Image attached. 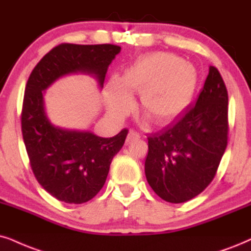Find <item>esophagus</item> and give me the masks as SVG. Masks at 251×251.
<instances>
[{
	"label": "esophagus",
	"instance_id": "esophagus-1",
	"mask_svg": "<svg viewBox=\"0 0 251 251\" xmlns=\"http://www.w3.org/2000/svg\"><path fill=\"white\" fill-rule=\"evenodd\" d=\"M138 139H140V133L134 131V129H129L127 138H126V142L127 144H132V142L138 140Z\"/></svg>",
	"mask_w": 251,
	"mask_h": 251
}]
</instances>
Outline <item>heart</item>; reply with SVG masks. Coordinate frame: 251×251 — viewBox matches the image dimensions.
<instances>
[{
  "label": "heart",
  "mask_w": 251,
  "mask_h": 251,
  "mask_svg": "<svg viewBox=\"0 0 251 251\" xmlns=\"http://www.w3.org/2000/svg\"><path fill=\"white\" fill-rule=\"evenodd\" d=\"M198 74L190 62L171 53H154L132 65L122 81L109 83L110 105L117 113L131 106L128 94H141V111L157 124L175 119L191 104Z\"/></svg>",
  "instance_id": "obj_1"
}]
</instances>
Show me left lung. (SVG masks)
<instances>
[{
    "instance_id": "left-lung-1",
    "label": "left lung",
    "mask_w": 251,
    "mask_h": 251,
    "mask_svg": "<svg viewBox=\"0 0 251 251\" xmlns=\"http://www.w3.org/2000/svg\"><path fill=\"white\" fill-rule=\"evenodd\" d=\"M147 139L146 178L160 198L179 204L204 191L228 139V94L218 69L210 67L195 105Z\"/></svg>"
}]
</instances>
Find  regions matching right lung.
<instances>
[{"instance_id":"1","label":"right lung","mask_w":251,"mask_h":251,"mask_svg":"<svg viewBox=\"0 0 251 251\" xmlns=\"http://www.w3.org/2000/svg\"><path fill=\"white\" fill-rule=\"evenodd\" d=\"M120 50L111 44H61L37 63L27 80L21 118L25 148L38 183L60 201L82 204L100 191L128 129L100 138L54 126L45 113L44 90L72 73L94 76L103 88L107 67Z\"/></svg>"}]
</instances>
